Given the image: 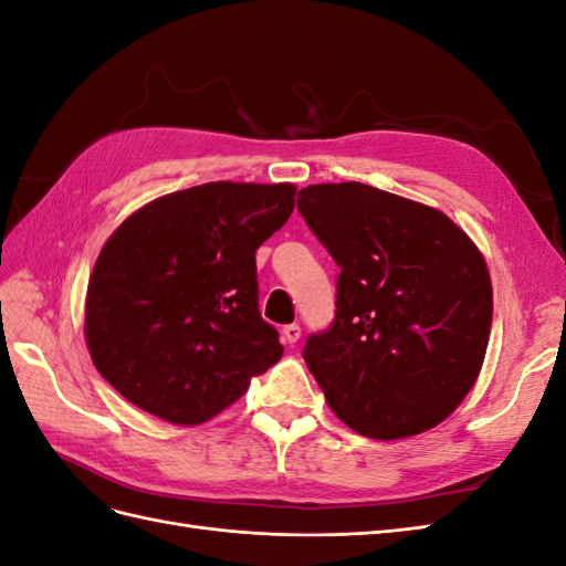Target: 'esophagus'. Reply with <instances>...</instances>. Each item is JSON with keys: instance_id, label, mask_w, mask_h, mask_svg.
I'll use <instances>...</instances> for the list:
<instances>
[{"instance_id": "34e87169", "label": "esophagus", "mask_w": 566, "mask_h": 566, "mask_svg": "<svg viewBox=\"0 0 566 566\" xmlns=\"http://www.w3.org/2000/svg\"><path fill=\"white\" fill-rule=\"evenodd\" d=\"M302 337V328L297 323H290L283 328V342L285 345H295V342Z\"/></svg>"}]
</instances>
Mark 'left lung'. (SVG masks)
Here are the masks:
<instances>
[{
    "instance_id": "obj_1",
    "label": "left lung",
    "mask_w": 566,
    "mask_h": 566,
    "mask_svg": "<svg viewBox=\"0 0 566 566\" xmlns=\"http://www.w3.org/2000/svg\"><path fill=\"white\" fill-rule=\"evenodd\" d=\"M297 208L342 269L333 328L304 347L325 401L368 439L432 430L486 356L493 287L482 250L449 214L368 184H312Z\"/></svg>"
}]
</instances>
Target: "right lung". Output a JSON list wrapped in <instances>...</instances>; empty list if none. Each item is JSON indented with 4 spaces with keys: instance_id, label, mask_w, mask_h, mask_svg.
Instances as JSON below:
<instances>
[{
    "instance_id": "obj_1",
    "label": "right lung",
    "mask_w": 566,
    "mask_h": 566,
    "mask_svg": "<svg viewBox=\"0 0 566 566\" xmlns=\"http://www.w3.org/2000/svg\"><path fill=\"white\" fill-rule=\"evenodd\" d=\"M295 184L210 181L146 202L101 248L84 297L96 370L146 413L193 427L283 356L256 310L254 252Z\"/></svg>"
}]
</instances>
